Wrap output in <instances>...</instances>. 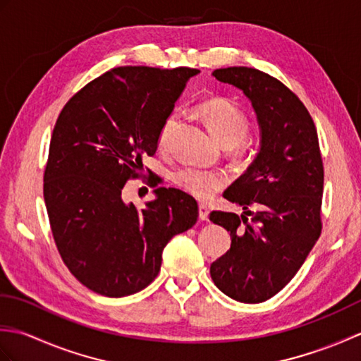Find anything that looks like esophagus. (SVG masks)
<instances>
[{
	"label": "esophagus",
	"instance_id": "1",
	"mask_svg": "<svg viewBox=\"0 0 361 361\" xmlns=\"http://www.w3.org/2000/svg\"><path fill=\"white\" fill-rule=\"evenodd\" d=\"M198 217H200V220H203V221H208L209 220L208 206H204V204L198 206Z\"/></svg>",
	"mask_w": 361,
	"mask_h": 361
}]
</instances>
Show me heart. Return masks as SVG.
<instances>
[{
    "label": "heart",
    "mask_w": 361,
    "mask_h": 361,
    "mask_svg": "<svg viewBox=\"0 0 361 361\" xmlns=\"http://www.w3.org/2000/svg\"><path fill=\"white\" fill-rule=\"evenodd\" d=\"M198 113H200L202 119L214 137H217L225 147H234V145L240 144L248 133L250 121L247 113L229 99H209V101L198 105ZM176 124H178V114L176 113H171L164 119L158 133L159 149H166L171 142ZM172 180L180 189L200 198V200H208L226 181L225 175L221 172L206 171V169L194 166H186L175 171Z\"/></svg>",
    "instance_id": "1"
}]
</instances>
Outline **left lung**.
Returning <instances> with one entry per match:
<instances>
[{
	"label": "left lung",
	"mask_w": 361,
	"mask_h": 361,
	"mask_svg": "<svg viewBox=\"0 0 361 361\" xmlns=\"http://www.w3.org/2000/svg\"><path fill=\"white\" fill-rule=\"evenodd\" d=\"M248 97L260 147L224 197L243 212H211L231 248L211 265L214 283L245 304L264 302L293 279L321 234L324 169L313 119L278 79L247 66L212 73Z\"/></svg>",
	"instance_id": "1"
}]
</instances>
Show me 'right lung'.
<instances>
[{
  "mask_svg": "<svg viewBox=\"0 0 361 361\" xmlns=\"http://www.w3.org/2000/svg\"><path fill=\"white\" fill-rule=\"evenodd\" d=\"M194 68L121 66L90 82L63 106L54 127L43 195L54 240L79 282L121 298L157 278L163 250L192 228L198 206L175 188L153 190L137 209L122 189L155 155L158 133Z\"/></svg>",
  "mask_w": 361,
  "mask_h": 361,
  "instance_id": "1",
  "label": "right lung"
}]
</instances>
